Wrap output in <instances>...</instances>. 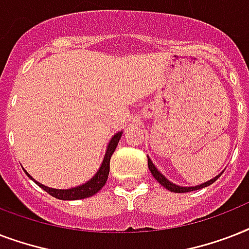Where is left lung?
Here are the masks:
<instances>
[{
    "label": "left lung",
    "instance_id": "obj_1",
    "mask_svg": "<svg viewBox=\"0 0 249 249\" xmlns=\"http://www.w3.org/2000/svg\"><path fill=\"white\" fill-rule=\"evenodd\" d=\"M147 164H148V168H150V172H151L152 176L155 177L156 181L159 182L161 186H164L165 189L169 190V191H173V193H190V191H195V190L203 189V187H207V186L212 185L213 182L216 181L217 178L220 177V176H217V177H214L213 179H209L208 182H204V183H201V185H199V186H195V187H182V186L173 185L172 182L168 181V179L164 177L163 174L160 173L159 170L156 169V166L152 164V161L150 159H147Z\"/></svg>",
    "mask_w": 249,
    "mask_h": 249
}]
</instances>
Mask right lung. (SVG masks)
<instances>
[{
    "label": "right lung",
    "instance_id": "1",
    "mask_svg": "<svg viewBox=\"0 0 249 249\" xmlns=\"http://www.w3.org/2000/svg\"><path fill=\"white\" fill-rule=\"evenodd\" d=\"M121 137V132L115 134L112 137V140L109 142L108 147H107V151H106L105 159H103V163H102L101 168L97 172V174L94 176L90 181H88L86 183L81 186H77V187H73V189H68V190H56V189H50V187H46V186L41 185L37 181H35L31 176H29L27 172V176H28L31 179L36 182L37 185L40 186L41 189H44L48 194H50L52 196L56 197V199H60V200H79V199H85V197H89L94 194H97L99 190L105 186L107 178H108L109 173V159L111 156L116 150V146L119 143V140Z\"/></svg>",
    "mask_w": 249,
    "mask_h": 249
}]
</instances>
